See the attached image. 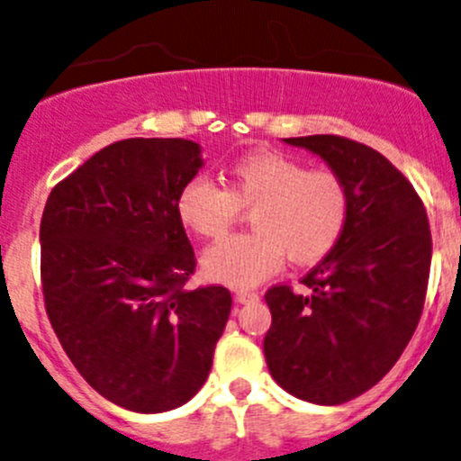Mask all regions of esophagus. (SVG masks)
Listing matches in <instances>:
<instances>
[{"mask_svg":"<svg viewBox=\"0 0 461 461\" xmlns=\"http://www.w3.org/2000/svg\"><path fill=\"white\" fill-rule=\"evenodd\" d=\"M235 300L240 303H249V302H258L259 293L258 291H249V288H241V291L235 293Z\"/></svg>","mask_w":461,"mask_h":461,"instance_id":"34e87169","label":"esophagus"}]
</instances>
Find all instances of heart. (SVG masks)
I'll use <instances>...</instances> for the list:
<instances>
[{
	"label": "heart",
	"mask_w": 461,
	"mask_h": 461,
	"mask_svg": "<svg viewBox=\"0 0 461 461\" xmlns=\"http://www.w3.org/2000/svg\"><path fill=\"white\" fill-rule=\"evenodd\" d=\"M249 208L253 232L232 235L203 253L202 270L211 282L255 286L284 264L286 253L293 264L321 262L348 226L350 193L333 168H306L295 158L259 150L226 170V188L195 177L177 195L179 220L203 240L224 237Z\"/></svg>",
	"instance_id": "obj_1"
}]
</instances>
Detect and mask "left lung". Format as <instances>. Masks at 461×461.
I'll return each mask as SVG.
<instances>
[{"instance_id": "1", "label": "left lung", "mask_w": 461, "mask_h": 461, "mask_svg": "<svg viewBox=\"0 0 461 461\" xmlns=\"http://www.w3.org/2000/svg\"><path fill=\"white\" fill-rule=\"evenodd\" d=\"M312 150L350 193V217L333 253L266 291L273 324L264 355L275 382L300 400L337 406L384 377L415 333L429 288V217L412 184L382 153L339 135L288 137Z\"/></svg>"}]
</instances>
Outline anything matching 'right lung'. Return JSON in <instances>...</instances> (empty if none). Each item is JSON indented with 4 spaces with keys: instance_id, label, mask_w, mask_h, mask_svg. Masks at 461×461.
Listing matches in <instances>:
<instances>
[{
    "instance_id": "1",
    "label": "right lung",
    "mask_w": 461,
    "mask_h": 461,
    "mask_svg": "<svg viewBox=\"0 0 461 461\" xmlns=\"http://www.w3.org/2000/svg\"><path fill=\"white\" fill-rule=\"evenodd\" d=\"M199 168L195 141H115L61 179L41 215L50 326L79 375L128 411L186 404L229 321V288H186L197 259L177 195Z\"/></svg>"
}]
</instances>
